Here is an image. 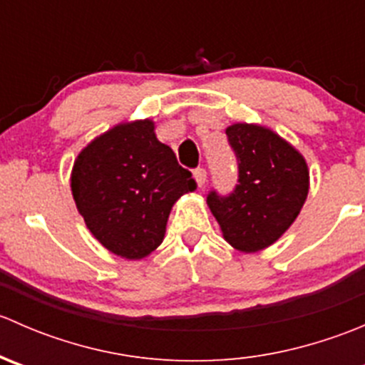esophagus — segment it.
Here are the masks:
<instances>
[{
    "label": "esophagus",
    "instance_id": "obj_1",
    "mask_svg": "<svg viewBox=\"0 0 365 365\" xmlns=\"http://www.w3.org/2000/svg\"><path fill=\"white\" fill-rule=\"evenodd\" d=\"M194 180H196L197 185L203 187L205 182H206V169H203V168L194 169Z\"/></svg>",
    "mask_w": 365,
    "mask_h": 365
}]
</instances>
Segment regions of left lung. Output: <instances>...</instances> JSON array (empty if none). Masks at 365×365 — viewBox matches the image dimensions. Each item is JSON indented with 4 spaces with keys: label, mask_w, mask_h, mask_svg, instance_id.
Instances as JSON below:
<instances>
[{
    "label": "left lung",
    "mask_w": 365,
    "mask_h": 365,
    "mask_svg": "<svg viewBox=\"0 0 365 365\" xmlns=\"http://www.w3.org/2000/svg\"><path fill=\"white\" fill-rule=\"evenodd\" d=\"M226 135L238 183L227 196L210 190L206 203L230 245L256 252L277 242L300 213L309 192L307 164L270 128L235 123Z\"/></svg>",
    "instance_id": "8db88e82"
}]
</instances>
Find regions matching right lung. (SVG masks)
Here are the masks:
<instances>
[{"label":"right lung","instance_id":"obj_1","mask_svg":"<svg viewBox=\"0 0 365 365\" xmlns=\"http://www.w3.org/2000/svg\"><path fill=\"white\" fill-rule=\"evenodd\" d=\"M70 187L91 235L116 256L141 259L162 244L173 205L196 182L153 121L139 120L93 139L73 162Z\"/></svg>","mask_w":365,"mask_h":365}]
</instances>
